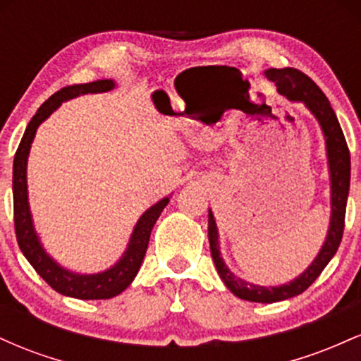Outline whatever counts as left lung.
<instances>
[{
	"label": "left lung",
	"instance_id": "8db88e82",
	"mask_svg": "<svg viewBox=\"0 0 361 361\" xmlns=\"http://www.w3.org/2000/svg\"><path fill=\"white\" fill-rule=\"evenodd\" d=\"M264 74H267L268 80L275 82L279 93L287 97L288 100L304 102L307 105V109L316 115V118L322 127V132L326 135L327 159H329L331 171V224L329 231H327L326 243L322 246L321 252L317 255V258L312 261V264H310L307 270L287 285H280V287H259V285L246 283L244 280L234 276L221 258L217 241V227H215L212 212H209L210 252H212L215 268H217L219 275H221L226 287L243 300L271 304V302L292 299V297L305 292L316 281L317 276L321 275L331 258L336 255L343 239V231H345L351 163L350 149H348L345 134H343L341 126H339L336 114L331 109L329 100H327L326 94L322 93V90L319 88L316 82L310 80L307 74H304L295 68L268 69Z\"/></svg>",
	"mask_w": 361,
	"mask_h": 361
}]
</instances>
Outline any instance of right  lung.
Segmentation results:
<instances>
[{
	"mask_svg": "<svg viewBox=\"0 0 361 361\" xmlns=\"http://www.w3.org/2000/svg\"><path fill=\"white\" fill-rule=\"evenodd\" d=\"M114 86L115 85L111 80H102L86 82V85L66 86V88L54 93L49 100H45L40 105V109L37 110V114L28 122L27 130H25L22 140H20V146L16 149L13 159V221L16 243H18L20 250H22L25 258L28 259V263L56 292L82 300L111 299V297L118 295L120 292H123L132 283V280L137 275L144 256H146L152 227H154L157 217L163 212L164 207L168 205L169 198H163L156 205H152L147 212H144L142 217L139 219L137 226H135L126 255L122 256V259L115 267L103 273H98V275H76V273L64 270L59 264L54 263L45 255L39 239H37L27 200V157L32 140L35 137L37 127L61 105V102L82 93H102V91L111 90Z\"/></svg>",
	"mask_w": 361,
	"mask_h": 361,
	"instance_id": "1",
	"label": "right lung"
}]
</instances>
